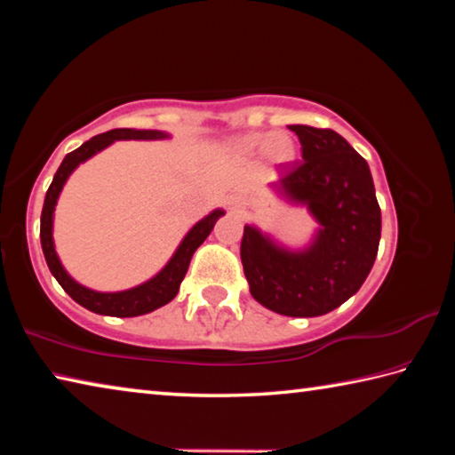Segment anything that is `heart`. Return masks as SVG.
Wrapping results in <instances>:
<instances>
[{"label":"heart","mask_w":455,"mask_h":455,"mask_svg":"<svg viewBox=\"0 0 455 455\" xmlns=\"http://www.w3.org/2000/svg\"><path fill=\"white\" fill-rule=\"evenodd\" d=\"M236 146L243 152H265V156L273 163H289L295 154V146L287 134H246L238 138Z\"/></svg>","instance_id":"heart-1"}]
</instances>
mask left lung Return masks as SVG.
<instances>
[{
	"label": "left lung",
	"instance_id": "1",
	"mask_svg": "<svg viewBox=\"0 0 455 455\" xmlns=\"http://www.w3.org/2000/svg\"><path fill=\"white\" fill-rule=\"evenodd\" d=\"M303 160L276 187L309 206L321 230L303 252L275 246L255 227H244L241 260L251 295L287 317H319L355 295L375 263L381 209L365 158L329 128L289 126Z\"/></svg>",
	"mask_w": 455,
	"mask_h": 455
}]
</instances>
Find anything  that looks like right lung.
I'll list each match as a JSON object with an SVG mask.
<instances>
[{"instance_id": "add662e5", "label": "right lung", "mask_w": 455, "mask_h": 455, "mask_svg": "<svg viewBox=\"0 0 455 455\" xmlns=\"http://www.w3.org/2000/svg\"><path fill=\"white\" fill-rule=\"evenodd\" d=\"M164 136L166 134L158 132V130L116 128V130H110V132L90 138V140L84 142L80 148L66 154L64 163L60 164L48 192H45L44 209H42V225H40V238H42V251H44L45 263H48L52 275L56 276V281L61 284V289H64L76 303L86 307V309L92 313L110 315V317H138V315H146L154 309H158V307L171 303L176 297V292H179L184 275L188 271L190 259L195 255V251L204 243V238L211 235L214 222L225 214V211L219 209L211 212L209 217H204L203 220L196 222V225L190 228V233L184 236V241L180 243L179 251L174 252L171 263L154 276V279L140 284V287H134L122 292H96L82 287V284L76 283L72 276L64 271L56 251H53L52 217H53V206H56V200L60 196V190L64 187L68 176L72 174L74 168L80 163L88 160L90 156H94L96 152L106 148V146L112 144L114 140H156V138H164Z\"/></svg>"}]
</instances>
